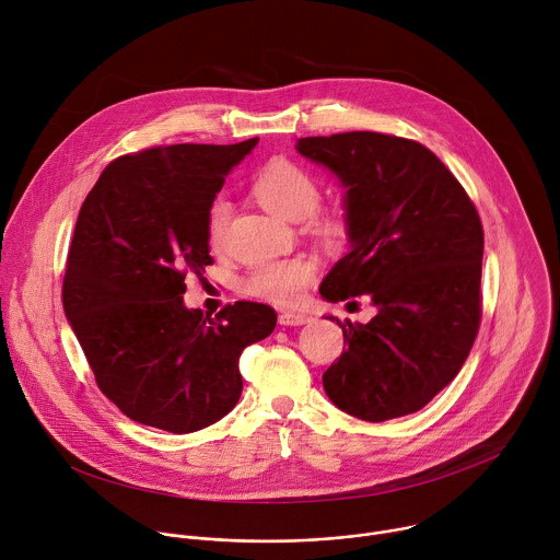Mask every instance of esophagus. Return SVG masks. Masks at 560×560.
Wrapping results in <instances>:
<instances>
[{"label": "esophagus", "mask_w": 560, "mask_h": 560, "mask_svg": "<svg viewBox=\"0 0 560 560\" xmlns=\"http://www.w3.org/2000/svg\"><path fill=\"white\" fill-rule=\"evenodd\" d=\"M310 322L312 318L307 314H299V312H281L279 314V326H305Z\"/></svg>", "instance_id": "1"}]
</instances>
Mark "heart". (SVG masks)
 Instances as JSON below:
<instances>
[{"instance_id": "1", "label": "heart", "mask_w": 560, "mask_h": 560, "mask_svg": "<svg viewBox=\"0 0 560 560\" xmlns=\"http://www.w3.org/2000/svg\"><path fill=\"white\" fill-rule=\"evenodd\" d=\"M253 195L257 201L283 221H305L318 206L322 190L301 166L288 159H272L268 166L259 171L253 182ZM230 221V203L217 199L208 212V244L219 250L225 244V232ZM324 230H332V223L322 221ZM316 275V264L310 257H290L281 261L259 264L250 270L244 281V290L250 296L266 299L277 305H296L303 290L312 283Z\"/></svg>"}]
</instances>
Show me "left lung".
Masks as SVG:
<instances>
[{
    "mask_svg": "<svg viewBox=\"0 0 560 560\" xmlns=\"http://www.w3.org/2000/svg\"><path fill=\"white\" fill-rule=\"evenodd\" d=\"M296 152L346 188L350 253L322 281L326 301L368 296L326 370L330 401L381 423L425 408L463 368L481 322L483 225L425 145L381 132L301 137ZM330 322H341L328 316Z\"/></svg>",
    "mask_w": 560,
    "mask_h": 560,
    "instance_id": "1",
    "label": "left lung"
}]
</instances>
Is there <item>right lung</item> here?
Here are the masks:
<instances>
[{
    "label": "right lung",
    "instance_id": "obj_1",
    "mask_svg": "<svg viewBox=\"0 0 560 560\" xmlns=\"http://www.w3.org/2000/svg\"><path fill=\"white\" fill-rule=\"evenodd\" d=\"M257 141L119 156L79 210L63 312L100 389L137 423L188 434L223 419L244 389L238 357L277 326L264 303L214 318L184 303L186 277L212 264L210 206Z\"/></svg>",
    "mask_w": 560,
    "mask_h": 560
}]
</instances>
